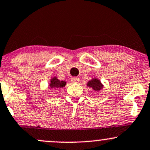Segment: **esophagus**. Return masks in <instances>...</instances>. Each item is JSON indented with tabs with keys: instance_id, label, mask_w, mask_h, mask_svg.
Returning a JSON list of instances; mask_svg holds the SVG:
<instances>
[{
	"instance_id": "obj_1",
	"label": "esophagus",
	"mask_w": 150,
	"mask_h": 150,
	"mask_svg": "<svg viewBox=\"0 0 150 150\" xmlns=\"http://www.w3.org/2000/svg\"><path fill=\"white\" fill-rule=\"evenodd\" d=\"M71 81L74 83H78L80 82V78L77 77H73L71 78Z\"/></svg>"
}]
</instances>
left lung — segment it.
I'll return each mask as SVG.
<instances>
[{
  "instance_id": "8db88e82",
  "label": "left lung",
  "mask_w": 150,
  "mask_h": 150,
  "mask_svg": "<svg viewBox=\"0 0 150 150\" xmlns=\"http://www.w3.org/2000/svg\"><path fill=\"white\" fill-rule=\"evenodd\" d=\"M87 86L95 91H100L103 88V84L98 79H92L87 83Z\"/></svg>"
}]
</instances>
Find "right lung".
<instances>
[{"mask_svg":"<svg viewBox=\"0 0 150 150\" xmlns=\"http://www.w3.org/2000/svg\"><path fill=\"white\" fill-rule=\"evenodd\" d=\"M66 82L65 81H60L58 80L57 77H53L50 81V87L51 89H59V88H62L66 86Z\"/></svg>","mask_w":150,"mask_h":150,"instance_id":"1","label":"right lung"}]
</instances>
